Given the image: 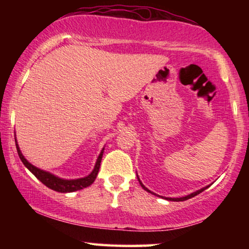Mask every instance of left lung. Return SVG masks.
I'll return each instance as SVG.
<instances>
[{
    "label": "left lung",
    "instance_id": "left-lung-1",
    "mask_svg": "<svg viewBox=\"0 0 249 249\" xmlns=\"http://www.w3.org/2000/svg\"><path fill=\"white\" fill-rule=\"evenodd\" d=\"M138 180H139V178H138ZM139 183H141V186L142 187V188H144L146 192H148V193H152V192H149V190L146 188V187L142 185V181L141 180H139ZM207 188V187H205V188H202L200 190H197V192H195V193H193V194H190V195H188V196H185V197H180V198H166V199H169V200H173V202H182V200H186V199H189V198H192V197H194V196H196V195H198L199 193H202L203 190H205ZM153 194V193H152Z\"/></svg>",
    "mask_w": 249,
    "mask_h": 249
}]
</instances>
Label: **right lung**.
Here are the masks:
<instances>
[{"instance_id": "obj_1", "label": "right lung", "mask_w": 249, "mask_h": 249, "mask_svg": "<svg viewBox=\"0 0 249 249\" xmlns=\"http://www.w3.org/2000/svg\"><path fill=\"white\" fill-rule=\"evenodd\" d=\"M16 146H17V151H18L19 158L22 161L23 164H25L26 168L28 169L29 171L39 180L40 182L44 183L46 187H49V188L55 190V192H59V193L76 192V190L86 188V187L90 186L91 183L95 181V179H96L98 170H100V166H101L102 156H103V152H104V148H103V151L101 152L100 156H98L97 162H96V164H95L93 172H91L89 176L85 177V178H81V179H76V180H64V179L57 178V177L51 175V173H49V172L43 171V170L37 169L36 166L30 164V163L27 161L25 158H23V155L21 154V152H20V149H19L18 144H16Z\"/></svg>"}]
</instances>
